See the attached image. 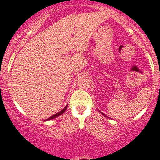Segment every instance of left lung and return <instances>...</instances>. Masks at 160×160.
I'll return each mask as SVG.
<instances>
[{
	"mask_svg": "<svg viewBox=\"0 0 160 160\" xmlns=\"http://www.w3.org/2000/svg\"><path fill=\"white\" fill-rule=\"evenodd\" d=\"M99 112H100V111H99ZM101 113H102V115H103V116H105V117H107V116L105 115V114H103V113H102V112H101Z\"/></svg>",
	"mask_w": 160,
	"mask_h": 160,
	"instance_id": "1",
	"label": "left lung"
}]
</instances>
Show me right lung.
Masks as SVG:
<instances>
[{"label":"right lung","instance_id":"right-lung-1","mask_svg":"<svg viewBox=\"0 0 160 160\" xmlns=\"http://www.w3.org/2000/svg\"><path fill=\"white\" fill-rule=\"evenodd\" d=\"M67 107H68V105H66V107H64V109H63V110H61V111H60V112H59L56 113V114H54V115H53V116H52V117H50V118H48V119H47V120H46V121L52 120V119H53V118H57V117H58V116L62 115V114H63V113H64V112L66 111Z\"/></svg>","mask_w":160,"mask_h":160}]
</instances>
